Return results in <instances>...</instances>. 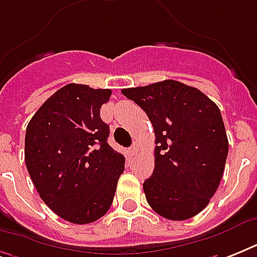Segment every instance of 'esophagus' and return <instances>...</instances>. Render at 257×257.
I'll return each instance as SVG.
<instances>
[{
    "instance_id": "34e87169",
    "label": "esophagus",
    "mask_w": 257,
    "mask_h": 257,
    "mask_svg": "<svg viewBox=\"0 0 257 257\" xmlns=\"http://www.w3.org/2000/svg\"><path fill=\"white\" fill-rule=\"evenodd\" d=\"M139 151H140V145L137 144V143H135V144L129 148V155H131V156H135V155H137Z\"/></svg>"
}]
</instances>
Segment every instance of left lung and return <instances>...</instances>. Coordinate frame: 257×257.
Masks as SVG:
<instances>
[{"instance_id":"8db88e82","label":"left lung","mask_w":257,"mask_h":257,"mask_svg":"<svg viewBox=\"0 0 257 257\" xmlns=\"http://www.w3.org/2000/svg\"><path fill=\"white\" fill-rule=\"evenodd\" d=\"M121 93L147 113L155 129V171L143 184L147 201L165 219H191L209 204L225 168L228 139L219 106L175 80Z\"/></svg>"}]
</instances>
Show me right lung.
Instances as JSON below:
<instances>
[{"instance_id": "add662e5", "label": "right lung", "mask_w": 257, "mask_h": 257, "mask_svg": "<svg viewBox=\"0 0 257 257\" xmlns=\"http://www.w3.org/2000/svg\"><path fill=\"white\" fill-rule=\"evenodd\" d=\"M110 89L68 84L50 96L26 126L25 163L42 201L73 224L108 212L125 157L108 144L101 105Z\"/></svg>"}]
</instances>
